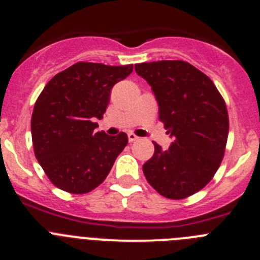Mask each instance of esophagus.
<instances>
[{"label":"esophagus","instance_id":"esophagus-1","mask_svg":"<svg viewBox=\"0 0 260 260\" xmlns=\"http://www.w3.org/2000/svg\"><path fill=\"white\" fill-rule=\"evenodd\" d=\"M138 138L140 137H137V136L133 135V133H128V141H129V142H135V141H137Z\"/></svg>","mask_w":260,"mask_h":260}]
</instances>
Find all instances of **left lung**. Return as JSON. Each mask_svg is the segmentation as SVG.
<instances>
[{
  "label": "left lung",
  "instance_id": "obj_1",
  "mask_svg": "<svg viewBox=\"0 0 260 260\" xmlns=\"http://www.w3.org/2000/svg\"><path fill=\"white\" fill-rule=\"evenodd\" d=\"M151 86L159 120L174 140L157 143L143 165L149 185L167 199L180 200L205 187L219 169L229 133L225 102L210 78L182 60L135 65Z\"/></svg>",
  "mask_w": 260,
  "mask_h": 260
}]
</instances>
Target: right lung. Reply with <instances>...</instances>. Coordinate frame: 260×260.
I'll return each mask as SVG.
<instances>
[{"mask_svg":"<svg viewBox=\"0 0 260 260\" xmlns=\"http://www.w3.org/2000/svg\"><path fill=\"white\" fill-rule=\"evenodd\" d=\"M133 72V65L77 62L55 75L34 107L31 136L35 156L60 190L86 193L108 176L128 143L125 133L95 132L112 88Z\"/></svg>","mask_w":260,"mask_h":260,"instance_id":"add662e5","label":"right lung"}]
</instances>
